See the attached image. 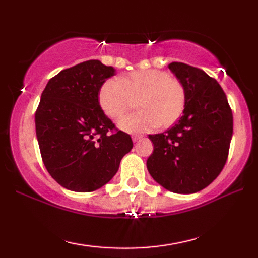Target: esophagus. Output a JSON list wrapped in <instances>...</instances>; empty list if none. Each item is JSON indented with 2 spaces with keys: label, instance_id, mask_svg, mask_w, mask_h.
<instances>
[{
  "label": "esophagus",
  "instance_id": "34e87169",
  "mask_svg": "<svg viewBox=\"0 0 258 258\" xmlns=\"http://www.w3.org/2000/svg\"><path fill=\"white\" fill-rule=\"evenodd\" d=\"M141 138H142V135H134V137H133V141L137 142V141H139V140L141 139Z\"/></svg>",
  "mask_w": 258,
  "mask_h": 258
}]
</instances>
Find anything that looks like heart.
Returning <instances> with one entry per match:
<instances>
[{"instance_id":"b5f03b06","label":"heart","mask_w":258,"mask_h":258,"mask_svg":"<svg viewBox=\"0 0 258 258\" xmlns=\"http://www.w3.org/2000/svg\"><path fill=\"white\" fill-rule=\"evenodd\" d=\"M186 89L176 77L157 69L132 72L120 80H108L99 91V104L108 117L118 119L138 101L140 111L124 117L118 126L142 134L155 127L168 128L184 112Z\"/></svg>"}]
</instances>
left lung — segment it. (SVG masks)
<instances>
[{
    "instance_id": "left-lung-1",
    "label": "left lung",
    "mask_w": 258,
    "mask_h": 258,
    "mask_svg": "<svg viewBox=\"0 0 258 258\" xmlns=\"http://www.w3.org/2000/svg\"><path fill=\"white\" fill-rule=\"evenodd\" d=\"M168 68L185 86L186 106L173 127L149 135L154 152L147 168L165 189L195 194L224 167L233 133L232 110L221 85L202 69L183 62Z\"/></svg>"
}]
</instances>
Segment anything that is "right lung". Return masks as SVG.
<instances>
[{
  "mask_svg": "<svg viewBox=\"0 0 258 258\" xmlns=\"http://www.w3.org/2000/svg\"><path fill=\"white\" fill-rule=\"evenodd\" d=\"M111 66L89 60L52 77L35 112L42 160L61 186L91 192L111 180L133 148L100 107L99 91L115 75Z\"/></svg>",
  "mask_w": 258,
  "mask_h": 258,
  "instance_id": "obj_1",
  "label": "right lung"
}]
</instances>
